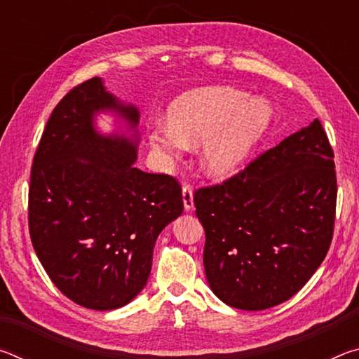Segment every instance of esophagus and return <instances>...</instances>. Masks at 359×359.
<instances>
[{"instance_id":"1","label":"esophagus","mask_w":359,"mask_h":359,"mask_svg":"<svg viewBox=\"0 0 359 359\" xmlns=\"http://www.w3.org/2000/svg\"><path fill=\"white\" fill-rule=\"evenodd\" d=\"M182 199H184L185 210L190 212L193 209V188L188 184L182 187Z\"/></svg>"}]
</instances>
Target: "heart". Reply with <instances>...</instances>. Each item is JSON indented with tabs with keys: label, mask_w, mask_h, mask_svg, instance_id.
<instances>
[{
	"label": "heart",
	"mask_w": 359,
	"mask_h": 359,
	"mask_svg": "<svg viewBox=\"0 0 359 359\" xmlns=\"http://www.w3.org/2000/svg\"><path fill=\"white\" fill-rule=\"evenodd\" d=\"M272 106L233 87H201L179 95L168 107V125L149 128L158 154L177 160L187 145L201 144L199 161L214 179H226L244 168L257 142L269 128Z\"/></svg>",
	"instance_id": "heart-1"
}]
</instances>
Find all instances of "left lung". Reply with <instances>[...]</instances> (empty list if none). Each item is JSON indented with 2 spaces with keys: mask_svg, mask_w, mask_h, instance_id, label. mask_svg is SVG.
I'll use <instances>...</instances> for the list:
<instances>
[{
  "mask_svg": "<svg viewBox=\"0 0 359 359\" xmlns=\"http://www.w3.org/2000/svg\"><path fill=\"white\" fill-rule=\"evenodd\" d=\"M336 198L334 154L318 118L223 184L194 191L214 294L242 311L294 296L330 250Z\"/></svg>",
  "mask_w": 359,
  "mask_h": 359,
  "instance_id": "8db88e82",
  "label": "left lung"
}]
</instances>
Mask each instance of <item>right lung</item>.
Segmentation results:
<instances>
[{
    "label": "right lung",
    "mask_w": 359,
    "mask_h": 359,
    "mask_svg": "<svg viewBox=\"0 0 359 359\" xmlns=\"http://www.w3.org/2000/svg\"><path fill=\"white\" fill-rule=\"evenodd\" d=\"M100 111H114L133 135H101L94 126ZM137 123V107L93 77L53 109L33 160L34 252L55 287L93 311L123 307L141 293L156 238L184 212L177 180L135 166Z\"/></svg>",
    "instance_id": "right-lung-1"
}]
</instances>
